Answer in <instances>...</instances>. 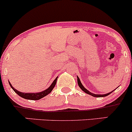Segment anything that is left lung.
Masks as SVG:
<instances>
[{"label":"left lung","mask_w":132,"mask_h":132,"mask_svg":"<svg viewBox=\"0 0 132 132\" xmlns=\"http://www.w3.org/2000/svg\"><path fill=\"white\" fill-rule=\"evenodd\" d=\"M77 82H78V86H79V87H80V88L81 89H82V90H83V91L84 92H85L86 94H89V95H90L93 96V97H106V96H107V95H110V94H111V93H112V92L113 91H113H112V92H110L108 93V94H104V95L94 94H92V93L88 91V90L86 89L85 87H84V86H83L82 84V83H81L80 80L79 78H78V77H77Z\"/></svg>","instance_id":"1"}]
</instances>
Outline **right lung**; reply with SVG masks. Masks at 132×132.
<instances>
[{
	"instance_id": "obj_1",
	"label": "right lung",
	"mask_w": 132,
	"mask_h": 132,
	"mask_svg": "<svg viewBox=\"0 0 132 132\" xmlns=\"http://www.w3.org/2000/svg\"><path fill=\"white\" fill-rule=\"evenodd\" d=\"M58 77L54 80V82H52V84H51V85L48 87V88L46 90H44V91L41 92H38V93H23L21 92H19L17 90L15 89L14 87H12V85H11L9 81L10 86L11 87V88L14 90V91L15 93H17V94H18L20 97H22V98H25V99H27V100H39V99L43 98L45 96L47 95L48 94H49L50 92H52V90H53V88H54V87L55 86L56 82H57V80Z\"/></svg>"
}]
</instances>
